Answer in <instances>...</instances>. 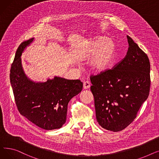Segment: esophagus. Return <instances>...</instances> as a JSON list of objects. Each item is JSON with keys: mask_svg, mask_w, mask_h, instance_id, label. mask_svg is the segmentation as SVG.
Returning a JSON list of instances; mask_svg holds the SVG:
<instances>
[{"mask_svg": "<svg viewBox=\"0 0 159 159\" xmlns=\"http://www.w3.org/2000/svg\"><path fill=\"white\" fill-rule=\"evenodd\" d=\"M90 87V83L89 81H85L84 82V84H83V88H84V89H89Z\"/></svg>", "mask_w": 159, "mask_h": 159, "instance_id": "34e87169", "label": "esophagus"}]
</instances>
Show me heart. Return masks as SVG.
Returning a JSON list of instances; mask_svg holds the SVG:
<instances>
[{
	"instance_id": "1",
	"label": "heart",
	"mask_w": 159,
	"mask_h": 159,
	"mask_svg": "<svg viewBox=\"0 0 159 159\" xmlns=\"http://www.w3.org/2000/svg\"><path fill=\"white\" fill-rule=\"evenodd\" d=\"M91 57L89 65L93 72L102 73L109 70L117 58V45L115 40L98 37L88 43L78 53V59L80 61L88 60Z\"/></svg>"
}]
</instances>
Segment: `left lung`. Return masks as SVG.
Segmentation results:
<instances>
[{
  "label": "left lung",
  "instance_id": "left-lung-1",
  "mask_svg": "<svg viewBox=\"0 0 159 159\" xmlns=\"http://www.w3.org/2000/svg\"><path fill=\"white\" fill-rule=\"evenodd\" d=\"M127 39L129 48L124 59L113 69L90 77L97 122L115 132L136 118L150 88L149 58L130 37Z\"/></svg>",
  "mask_w": 159,
  "mask_h": 159
}]
</instances>
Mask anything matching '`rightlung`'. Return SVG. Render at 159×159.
Wrapping results in <instances>:
<instances>
[{"label":"right lung","mask_w":159,"mask_h":159,"mask_svg":"<svg viewBox=\"0 0 159 159\" xmlns=\"http://www.w3.org/2000/svg\"><path fill=\"white\" fill-rule=\"evenodd\" d=\"M34 40L24 41L16 52L10 70V82L20 113L46 130L61 128L66 121L68 104L82 89L80 80L59 77L46 82H34L25 74L21 55Z\"/></svg>","instance_id":"right-lung-1"}]
</instances>
